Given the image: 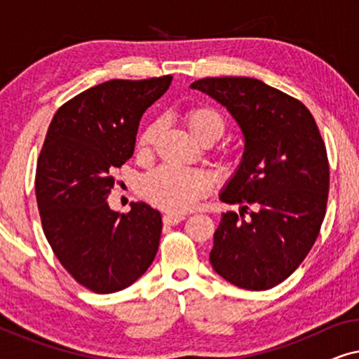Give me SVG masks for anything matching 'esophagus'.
<instances>
[{
	"mask_svg": "<svg viewBox=\"0 0 359 359\" xmlns=\"http://www.w3.org/2000/svg\"><path fill=\"white\" fill-rule=\"evenodd\" d=\"M184 215H178V214H166L163 215V224L165 225H176L180 222H183Z\"/></svg>",
	"mask_w": 359,
	"mask_h": 359,
	"instance_id": "obj_1",
	"label": "esophagus"
}]
</instances>
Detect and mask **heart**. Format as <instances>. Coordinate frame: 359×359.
Listing matches in <instances>:
<instances>
[{"instance_id": "b5f03b06", "label": "heart", "mask_w": 359, "mask_h": 359, "mask_svg": "<svg viewBox=\"0 0 359 359\" xmlns=\"http://www.w3.org/2000/svg\"><path fill=\"white\" fill-rule=\"evenodd\" d=\"M186 124L198 140L222 137L227 129V121L214 107H194L186 114ZM160 121L150 122L137 139V150L149 151L160 134ZM210 188L209 178L203 171L163 165L158 170L145 175L139 183V193L150 204L171 214H183L193 209Z\"/></svg>"}]
</instances>
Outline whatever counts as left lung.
<instances>
[{"mask_svg": "<svg viewBox=\"0 0 359 359\" xmlns=\"http://www.w3.org/2000/svg\"><path fill=\"white\" fill-rule=\"evenodd\" d=\"M189 88L227 107L245 139L220 193L242 212L222 214L209 262L235 286L266 291L296 271L320 232L330 184L320 130L301 101L257 78H203Z\"/></svg>", "mask_w": 359, "mask_h": 359, "instance_id": "obj_1", "label": "left lung"}]
</instances>
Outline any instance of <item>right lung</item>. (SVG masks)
Masks as SVG:
<instances>
[{"label":"right lung","mask_w":359,"mask_h":359,"mask_svg":"<svg viewBox=\"0 0 359 359\" xmlns=\"http://www.w3.org/2000/svg\"><path fill=\"white\" fill-rule=\"evenodd\" d=\"M173 76L111 80L58 107L37 160L36 198L47 242L72 278L97 294L129 287L154 262L161 215L145 203L107 204L130 158L140 117Z\"/></svg>","instance_id":"right-lung-1"}]
</instances>
